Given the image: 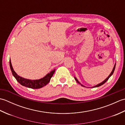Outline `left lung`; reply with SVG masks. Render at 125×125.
<instances>
[{
  "label": "left lung",
  "instance_id": "obj_1",
  "mask_svg": "<svg viewBox=\"0 0 125 125\" xmlns=\"http://www.w3.org/2000/svg\"><path fill=\"white\" fill-rule=\"evenodd\" d=\"M115 65H116V63H115V65H114V67H113V70H112V71H111V73L109 75V76H108L106 78L104 81H103L102 82H101V83H100L99 84H98L97 85H95V86H92V87H99V86H101V85H103L105 83H106V82L107 81H108V79H109V78L110 77L112 76V75H113V73H114V71H115ZM74 78H75V79L76 80V81L78 83H79V84H81V85L82 86H83V87H86V86H85L84 85H83V84H82L80 82H79L78 81V79H77V78L75 76L74 77Z\"/></svg>",
  "mask_w": 125,
  "mask_h": 125
}]
</instances>
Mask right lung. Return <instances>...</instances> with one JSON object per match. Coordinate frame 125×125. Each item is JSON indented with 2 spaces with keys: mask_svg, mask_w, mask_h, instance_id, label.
I'll list each match as a JSON object with an SVG mask.
<instances>
[{
  "mask_svg": "<svg viewBox=\"0 0 125 125\" xmlns=\"http://www.w3.org/2000/svg\"><path fill=\"white\" fill-rule=\"evenodd\" d=\"M10 70L12 71V75L14 77L17 81L22 86H25L26 87H29L31 89H40L41 87L46 86V85L49 83L50 81V79L52 77V75L55 71V69L50 71L48 73L43 77L39 79H29L23 78L22 77L19 76L18 74L15 72L12 67L11 61L10 60Z\"/></svg>",
  "mask_w": 125,
  "mask_h": 125,
  "instance_id": "1",
  "label": "right lung"
}]
</instances>
